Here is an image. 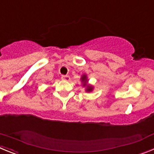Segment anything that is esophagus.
<instances>
[{
	"label": "esophagus",
	"instance_id": "34e87169",
	"mask_svg": "<svg viewBox=\"0 0 154 154\" xmlns=\"http://www.w3.org/2000/svg\"><path fill=\"white\" fill-rule=\"evenodd\" d=\"M62 79L65 81H69L70 79V77L69 75H62Z\"/></svg>",
	"mask_w": 154,
	"mask_h": 154
}]
</instances>
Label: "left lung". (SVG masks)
I'll list each match as a JSON object with an SVG mask.
<instances>
[{"instance_id":"obj_1","label":"left lung","mask_w":154,"mask_h":154,"mask_svg":"<svg viewBox=\"0 0 154 154\" xmlns=\"http://www.w3.org/2000/svg\"><path fill=\"white\" fill-rule=\"evenodd\" d=\"M82 81L83 82L84 84L83 85L85 86V85H86V82H87V79H86V75H83L82 77ZM87 92H90V91L92 90V86H87Z\"/></svg>"}]
</instances>
